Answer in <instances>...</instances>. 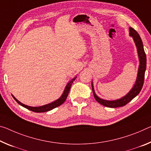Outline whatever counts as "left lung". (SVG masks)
<instances>
[{
	"label": "left lung",
	"instance_id": "left-lung-1",
	"mask_svg": "<svg viewBox=\"0 0 151 151\" xmlns=\"http://www.w3.org/2000/svg\"><path fill=\"white\" fill-rule=\"evenodd\" d=\"M129 30H130V35L133 37L136 45V47H137L138 57H139L140 60V66L139 68H138L137 78H136V83L134 86V87L132 88L130 91L126 96L123 97L121 99L115 100V101H107V100L101 99V98H99L95 94L92 83V90L95 99L100 104L107 107L115 108V107H119L126 106L128 103L130 102L131 100H132L134 98L139 94V93L140 92V91L142 88L143 84H144L145 74L146 67H147V56H146L144 47H143L142 42L140 35H138V33L134 29H133L132 27L129 28Z\"/></svg>",
	"mask_w": 151,
	"mask_h": 151
}]
</instances>
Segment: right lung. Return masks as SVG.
Returning a JSON list of instances; mask_svg holds the SVG:
<instances>
[{"label": "right lung", "instance_id": "1", "mask_svg": "<svg viewBox=\"0 0 151 151\" xmlns=\"http://www.w3.org/2000/svg\"><path fill=\"white\" fill-rule=\"evenodd\" d=\"M76 77H75L74 78H73L70 82H69L68 84H67L66 87L65 88V89L64 91V93L62 96L59 98L58 99H57L56 101H55L54 102L51 103V104H49L47 105H45V106H40V107H31V106H26L25 104H23L22 103H21L20 101H19L17 99H15V97L13 96V98L15 99V101L18 103L19 104L21 105V106H23L24 107H25V108H27V109H29L31 111H34V112H37V113H41V112H45V111H48L50 110H52L54 108H56V107H58L60 106L63 104V103L66 101L67 96H68V93L70 91V87L72 85H73V83L74 82V81L76 79Z\"/></svg>", "mask_w": 151, "mask_h": 151}]
</instances>
